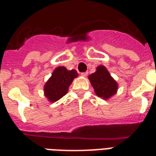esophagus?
<instances>
[{"label": "esophagus", "instance_id": "obj_1", "mask_svg": "<svg viewBox=\"0 0 156 156\" xmlns=\"http://www.w3.org/2000/svg\"><path fill=\"white\" fill-rule=\"evenodd\" d=\"M88 74V72H83V73H81V75L83 77H87Z\"/></svg>", "mask_w": 156, "mask_h": 156}]
</instances>
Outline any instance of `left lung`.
I'll return each mask as SVG.
<instances>
[{"label": "left lung", "mask_w": 156, "mask_h": 156, "mask_svg": "<svg viewBox=\"0 0 156 156\" xmlns=\"http://www.w3.org/2000/svg\"><path fill=\"white\" fill-rule=\"evenodd\" d=\"M89 80L99 97L107 100L116 92L117 83L104 66H98L95 73L89 76Z\"/></svg>", "instance_id": "obj_1"}]
</instances>
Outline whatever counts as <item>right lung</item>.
<instances>
[{
  "mask_svg": "<svg viewBox=\"0 0 156 156\" xmlns=\"http://www.w3.org/2000/svg\"><path fill=\"white\" fill-rule=\"evenodd\" d=\"M78 73L74 69L68 70L66 67L60 66L55 69L52 77L44 86V95L50 102H56L68 92L69 87Z\"/></svg>",
  "mask_w": 156,
  "mask_h": 156,
  "instance_id": "add662e5",
  "label": "right lung"
}]
</instances>
